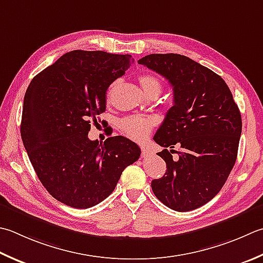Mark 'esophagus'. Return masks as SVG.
<instances>
[{
  "mask_svg": "<svg viewBox=\"0 0 263 263\" xmlns=\"http://www.w3.org/2000/svg\"><path fill=\"white\" fill-rule=\"evenodd\" d=\"M149 155H151V153H149L148 149L145 148V147H141V157L146 158V157H148Z\"/></svg>",
  "mask_w": 263,
  "mask_h": 263,
  "instance_id": "34e87169",
  "label": "esophagus"
}]
</instances>
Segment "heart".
Listing matches in <instances>:
<instances>
[{"instance_id": "obj_1", "label": "heart", "mask_w": 263, "mask_h": 263, "mask_svg": "<svg viewBox=\"0 0 263 263\" xmlns=\"http://www.w3.org/2000/svg\"><path fill=\"white\" fill-rule=\"evenodd\" d=\"M139 82H140L142 90L148 96L159 95L162 90L161 81L153 75H141L139 77ZM154 125H155V121L153 118L138 115L126 116L121 121L122 132L127 138L136 141H142L152 132Z\"/></svg>"}]
</instances>
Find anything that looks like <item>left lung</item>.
I'll use <instances>...</instances> for the list:
<instances>
[{"instance_id":"obj_1","label":"left lung","mask_w":263,"mask_h":263,"mask_svg":"<svg viewBox=\"0 0 263 263\" xmlns=\"http://www.w3.org/2000/svg\"><path fill=\"white\" fill-rule=\"evenodd\" d=\"M138 63L173 86L174 105L154 136L164 147L158 155L166 172L153 180V192L178 212L198 209L220 192L235 165L241 133L238 106L222 77L186 55L154 53Z\"/></svg>"}]
</instances>
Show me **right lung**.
Here are the masks:
<instances>
[{
    "label": "right lung",
    "mask_w": 263,
    "mask_h": 263,
    "mask_svg": "<svg viewBox=\"0 0 263 263\" xmlns=\"http://www.w3.org/2000/svg\"><path fill=\"white\" fill-rule=\"evenodd\" d=\"M130 54L75 50L30 82L24 98L20 133L29 161L57 200L89 209L115 189L140 148L117 136L104 143L87 138L91 121L106 110V91L125 74Z\"/></svg>",
    "instance_id": "add662e5"
}]
</instances>
